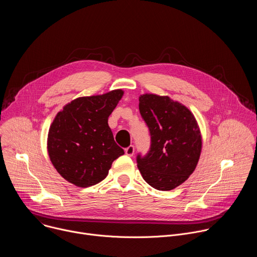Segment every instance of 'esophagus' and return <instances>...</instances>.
<instances>
[{
	"label": "esophagus",
	"mask_w": 257,
	"mask_h": 257,
	"mask_svg": "<svg viewBox=\"0 0 257 257\" xmlns=\"http://www.w3.org/2000/svg\"><path fill=\"white\" fill-rule=\"evenodd\" d=\"M134 151H135L134 145H129L128 148L125 149V154H126L128 157H132V156L134 155Z\"/></svg>",
	"instance_id": "1"
}]
</instances>
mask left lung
<instances>
[{
    "label": "left lung",
    "instance_id": "left-lung-1",
    "mask_svg": "<svg viewBox=\"0 0 257 257\" xmlns=\"http://www.w3.org/2000/svg\"><path fill=\"white\" fill-rule=\"evenodd\" d=\"M139 112L149 127L151 148L136 157L138 169L152 187L176 188L193 173L201 153V135L189 109L169 96L143 94Z\"/></svg>",
    "mask_w": 257,
    "mask_h": 257
}]
</instances>
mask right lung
<instances>
[{
	"instance_id": "1",
	"label": "right lung",
	"mask_w": 257,
	"mask_h": 257,
	"mask_svg": "<svg viewBox=\"0 0 257 257\" xmlns=\"http://www.w3.org/2000/svg\"><path fill=\"white\" fill-rule=\"evenodd\" d=\"M121 89L72 100L51 125L48 152L58 173L78 187L101 182L112 163L124 155L107 119L123 96Z\"/></svg>"
}]
</instances>
